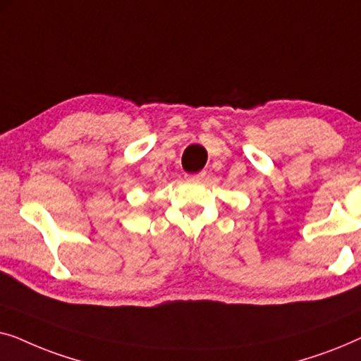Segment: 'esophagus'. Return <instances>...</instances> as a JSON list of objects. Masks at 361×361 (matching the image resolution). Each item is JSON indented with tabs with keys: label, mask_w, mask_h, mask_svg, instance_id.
I'll list each match as a JSON object with an SVG mask.
<instances>
[{
	"label": "esophagus",
	"mask_w": 361,
	"mask_h": 361,
	"mask_svg": "<svg viewBox=\"0 0 361 361\" xmlns=\"http://www.w3.org/2000/svg\"><path fill=\"white\" fill-rule=\"evenodd\" d=\"M205 176H207V172L202 171V172H197V174L187 176V179H189V180H195V182H200V180L205 179Z\"/></svg>",
	"instance_id": "esophagus-1"
}]
</instances>
